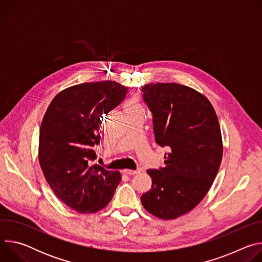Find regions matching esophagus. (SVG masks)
I'll return each mask as SVG.
<instances>
[{
  "label": "esophagus",
  "mask_w": 262,
  "mask_h": 262,
  "mask_svg": "<svg viewBox=\"0 0 262 262\" xmlns=\"http://www.w3.org/2000/svg\"><path fill=\"white\" fill-rule=\"evenodd\" d=\"M139 172H140V170H129V169L123 170V173H125L127 175H135V174H137Z\"/></svg>",
  "instance_id": "obj_1"
}]
</instances>
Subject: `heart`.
<instances>
[{"label": "heart", "instance_id": "1", "mask_svg": "<svg viewBox=\"0 0 262 262\" xmlns=\"http://www.w3.org/2000/svg\"><path fill=\"white\" fill-rule=\"evenodd\" d=\"M136 107H138V101L135 100V99L130 100V101L128 102V104H127V110H128V111H132V110H134V108H136Z\"/></svg>", "mask_w": 262, "mask_h": 262}]
</instances>
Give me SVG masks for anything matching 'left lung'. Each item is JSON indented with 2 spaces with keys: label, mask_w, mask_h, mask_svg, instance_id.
<instances>
[{
  "label": "left lung",
  "mask_w": 262,
  "mask_h": 262,
  "mask_svg": "<svg viewBox=\"0 0 262 262\" xmlns=\"http://www.w3.org/2000/svg\"><path fill=\"white\" fill-rule=\"evenodd\" d=\"M142 92L156 142L168 154L165 167L147 170L152 185L141 201L155 216L176 219L201 202L217 174L223 156L220 124L209 100L190 87L147 84Z\"/></svg>",
  "instance_id": "left-lung-1"
}]
</instances>
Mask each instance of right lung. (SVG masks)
<instances>
[{
  "instance_id": "right-lung-1",
  "label": "right lung",
  "mask_w": 262,
  "mask_h": 262,
  "mask_svg": "<svg viewBox=\"0 0 262 262\" xmlns=\"http://www.w3.org/2000/svg\"><path fill=\"white\" fill-rule=\"evenodd\" d=\"M128 93L114 81L69 87L49 105L39 132V163L55 195L82 213L96 212L113 198L121 175L92 164L102 115L118 106Z\"/></svg>"
}]
</instances>
